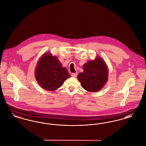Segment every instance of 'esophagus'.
<instances>
[{
  "label": "esophagus",
  "mask_w": 146,
  "mask_h": 146,
  "mask_svg": "<svg viewBox=\"0 0 146 146\" xmlns=\"http://www.w3.org/2000/svg\"><path fill=\"white\" fill-rule=\"evenodd\" d=\"M77 75H78V73L76 72V73H72V74H71V76H73V77H76L77 76Z\"/></svg>",
  "instance_id": "34e87169"
}]
</instances>
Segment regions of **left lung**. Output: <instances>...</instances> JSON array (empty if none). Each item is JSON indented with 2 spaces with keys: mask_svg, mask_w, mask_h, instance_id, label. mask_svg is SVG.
Here are the masks:
<instances>
[{
  "mask_svg": "<svg viewBox=\"0 0 146 146\" xmlns=\"http://www.w3.org/2000/svg\"><path fill=\"white\" fill-rule=\"evenodd\" d=\"M83 69V72L77 76L83 88L89 92H97L104 88L108 79V69L104 60L97 56L85 63Z\"/></svg>",
  "mask_w": 146,
  "mask_h": 146,
  "instance_id": "1",
  "label": "left lung"
}]
</instances>
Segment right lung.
<instances>
[{
  "instance_id": "add662e5",
  "label": "right lung",
  "mask_w": 146,
  "mask_h": 146,
  "mask_svg": "<svg viewBox=\"0 0 146 146\" xmlns=\"http://www.w3.org/2000/svg\"><path fill=\"white\" fill-rule=\"evenodd\" d=\"M70 76L66 67H63L57 56L45 52L38 60L35 77L42 89L54 91L60 88Z\"/></svg>"
}]
</instances>
